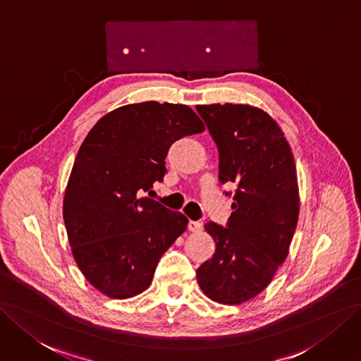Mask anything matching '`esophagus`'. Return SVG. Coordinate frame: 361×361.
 <instances>
[{
  "label": "esophagus",
  "mask_w": 361,
  "mask_h": 361,
  "mask_svg": "<svg viewBox=\"0 0 361 361\" xmlns=\"http://www.w3.org/2000/svg\"><path fill=\"white\" fill-rule=\"evenodd\" d=\"M204 229V224L201 221H189V231L190 232H201Z\"/></svg>",
  "instance_id": "1"
}]
</instances>
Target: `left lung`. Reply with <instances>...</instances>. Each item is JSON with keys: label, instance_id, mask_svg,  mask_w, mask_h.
Returning a JSON list of instances; mask_svg holds the SVG:
<instances>
[{"label": "left lung", "instance_id": "1", "mask_svg": "<svg viewBox=\"0 0 361 361\" xmlns=\"http://www.w3.org/2000/svg\"><path fill=\"white\" fill-rule=\"evenodd\" d=\"M220 153V180L238 185L228 228L207 223L216 252L197 269L204 295L241 305L271 284L299 219L296 164L284 132L259 106L199 105Z\"/></svg>", "mask_w": 361, "mask_h": 361}]
</instances>
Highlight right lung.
Listing matches in <instances>:
<instances>
[{"label": "right lung", "instance_id": "obj_1", "mask_svg": "<svg viewBox=\"0 0 361 361\" xmlns=\"http://www.w3.org/2000/svg\"><path fill=\"white\" fill-rule=\"evenodd\" d=\"M205 130L188 105L144 101L102 116L75 156L62 214L74 260L87 281L123 300L150 287L188 217L144 192L162 181L172 142Z\"/></svg>", "mask_w": 361, "mask_h": 361}]
</instances>
